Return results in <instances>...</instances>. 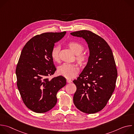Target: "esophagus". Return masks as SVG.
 Segmentation results:
<instances>
[{"label": "esophagus", "instance_id": "obj_1", "mask_svg": "<svg viewBox=\"0 0 134 134\" xmlns=\"http://www.w3.org/2000/svg\"><path fill=\"white\" fill-rule=\"evenodd\" d=\"M67 82L68 83H70L72 82V81L71 80H70V79H67Z\"/></svg>", "mask_w": 134, "mask_h": 134}]
</instances>
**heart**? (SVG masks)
<instances>
[{
    "label": "heart",
    "instance_id": "1",
    "mask_svg": "<svg viewBox=\"0 0 134 134\" xmlns=\"http://www.w3.org/2000/svg\"><path fill=\"white\" fill-rule=\"evenodd\" d=\"M68 46L73 51L77 54V60L80 64H84L87 59V56L85 54H80L83 50V46L76 41H70L68 43ZM60 48L59 46H54L51 51V56L55 62H58L59 59V53ZM79 71L78 66L76 64L64 63L58 68L59 73L68 79L73 78Z\"/></svg>",
    "mask_w": 134,
    "mask_h": 134
}]
</instances>
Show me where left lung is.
<instances>
[{
	"label": "left lung",
	"mask_w": 134,
	"mask_h": 134,
	"mask_svg": "<svg viewBox=\"0 0 134 134\" xmlns=\"http://www.w3.org/2000/svg\"><path fill=\"white\" fill-rule=\"evenodd\" d=\"M82 37L88 44L90 55L86 66L77 80L73 101L83 112L91 114L103 109L116 87L117 70L112 51L100 36L87 30L70 33Z\"/></svg>",
	"instance_id": "obj_1"
}]
</instances>
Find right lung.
Here are the masks:
<instances>
[{"label": "right lung", "mask_w": 134, "mask_h": 134, "mask_svg": "<svg viewBox=\"0 0 134 134\" xmlns=\"http://www.w3.org/2000/svg\"><path fill=\"white\" fill-rule=\"evenodd\" d=\"M66 33L64 31L37 35L22 50L16 69L17 86L24 103L35 112L44 113L52 109L57 102V92L66 84L62 76L48 78L57 69L51 50Z\"/></svg>", "instance_id": "obj_1"}]
</instances>
